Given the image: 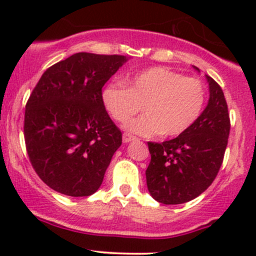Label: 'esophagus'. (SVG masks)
<instances>
[{
	"mask_svg": "<svg viewBox=\"0 0 256 256\" xmlns=\"http://www.w3.org/2000/svg\"><path fill=\"white\" fill-rule=\"evenodd\" d=\"M135 136L134 135H131V134H128V132H125L122 135V140H124V142H130V141H132V140H135Z\"/></svg>",
	"mask_w": 256,
	"mask_h": 256,
	"instance_id": "obj_1",
	"label": "esophagus"
}]
</instances>
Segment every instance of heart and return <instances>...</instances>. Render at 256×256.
<instances>
[{
    "label": "heart",
    "instance_id": "obj_1",
    "mask_svg": "<svg viewBox=\"0 0 256 256\" xmlns=\"http://www.w3.org/2000/svg\"><path fill=\"white\" fill-rule=\"evenodd\" d=\"M124 85L109 82L102 90V102L114 120L144 136L161 134L174 138L192 128L204 110L206 86L200 79L187 78L171 69L154 66L132 74Z\"/></svg>",
    "mask_w": 256,
    "mask_h": 256
}]
</instances>
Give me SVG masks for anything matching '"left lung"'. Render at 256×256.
<instances>
[{
  "mask_svg": "<svg viewBox=\"0 0 256 256\" xmlns=\"http://www.w3.org/2000/svg\"><path fill=\"white\" fill-rule=\"evenodd\" d=\"M207 80L209 102L194 125L176 138L147 144L151 154L147 188L164 204L197 198L213 183L223 164L230 131L228 105L218 82L208 76Z\"/></svg>",
  "mask_w": 256,
  "mask_h": 256,
  "instance_id": "left-lung-1",
  "label": "left lung"
}]
</instances>
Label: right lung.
Instances as JSON below:
<instances>
[{
  "instance_id": "add662e5",
  "label": "right lung",
  "mask_w": 256,
  "mask_h": 256,
  "mask_svg": "<svg viewBox=\"0 0 256 256\" xmlns=\"http://www.w3.org/2000/svg\"><path fill=\"white\" fill-rule=\"evenodd\" d=\"M125 56L76 53L52 66L24 112L28 157L52 190L88 197L99 190L122 134L102 102V90Z\"/></svg>"
}]
</instances>
